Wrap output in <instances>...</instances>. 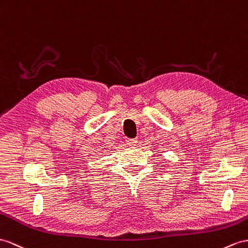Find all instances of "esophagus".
Masks as SVG:
<instances>
[{"label":"esophagus","mask_w":248,"mask_h":248,"mask_svg":"<svg viewBox=\"0 0 248 248\" xmlns=\"http://www.w3.org/2000/svg\"><path fill=\"white\" fill-rule=\"evenodd\" d=\"M126 142H127V145L130 147H135L138 144V140H136V139H131V140H127Z\"/></svg>","instance_id":"34e87169"}]
</instances>
